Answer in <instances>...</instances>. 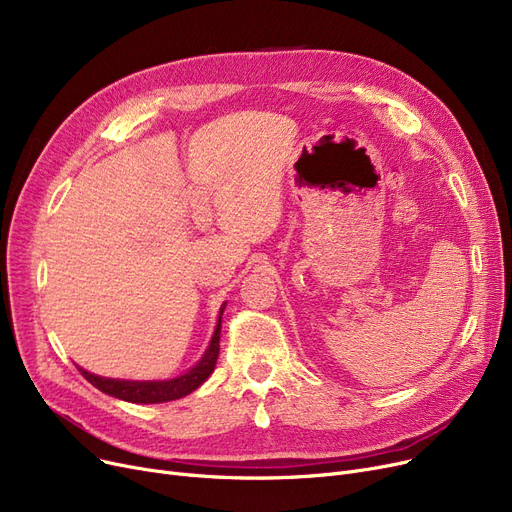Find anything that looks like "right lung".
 <instances>
[{
  "mask_svg": "<svg viewBox=\"0 0 512 512\" xmlns=\"http://www.w3.org/2000/svg\"><path fill=\"white\" fill-rule=\"evenodd\" d=\"M226 309V303L220 309V319L218 326H215L213 338L207 346L205 355L201 357V361L188 369L180 378L174 380H164V382H130V380H110V378H101V375L89 373L83 367H78V371L85 375V380L89 384H93L97 390L116 396L120 400L126 402H141V405H155V402H168V400H176L182 398L186 394H191L193 390H197L209 375L215 369V363H218V355H220V332H222V313Z\"/></svg>",
  "mask_w": 512,
  "mask_h": 512,
  "instance_id": "1",
  "label": "right lung"
}]
</instances>
